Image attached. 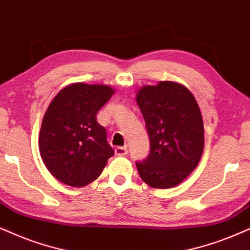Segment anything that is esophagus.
I'll return each mask as SVG.
<instances>
[{
    "label": "esophagus",
    "instance_id": "obj_1",
    "mask_svg": "<svg viewBox=\"0 0 250 250\" xmlns=\"http://www.w3.org/2000/svg\"><path fill=\"white\" fill-rule=\"evenodd\" d=\"M128 153V148L125 146H118L115 148L116 156H125Z\"/></svg>",
    "mask_w": 250,
    "mask_h": 250
}]
</instances>
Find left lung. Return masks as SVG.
<instances>
[{"label": "left lung", "mask_w": 250, "mask_h": 250, "mask_svg": "<svg viewBox=\"0 0 250 250\" xmlns=\"http://www.w3.org/2000/svg\"><path fill=\"white\" fill-rule=\"evenodd\" d=\"M136 103L145 120L151 151L136 163L141 179L157 189L178 186L197 167L204 150L202 113L185 85L162 81L144 85Z\"/></svg>", "instance_id": "1"}]
</instances>
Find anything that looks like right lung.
Instances as JSON below:
<instances>
[{"label":"right lung","instance_id":"1","mask_svg":"<svg viewBox=\"0 0 250 250\" xmlns=\"http://www.w3.org/2000/svg\"><path fill=\"white\" fill-rule=\"evenodd\" d=\"M104 84L72 83L59 91L39 132L41 159L50 174L71 187H84L102 174L114 150L97 113L114 94Z\"/></svg>","mask_w":250,"mask_h":250}]
</instances>
